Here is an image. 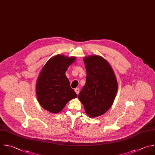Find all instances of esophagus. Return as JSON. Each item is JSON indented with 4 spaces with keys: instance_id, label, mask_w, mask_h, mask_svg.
<instances>
[{
    "instance_id": "obj_1",
    "label": "esophagus",
    "mask_w": 155,
    "mask_h": 155,
    "mask_svg": "<svg viewBox=\"0 0 155 155\" xmlns=\"http://www.w3.org/2000/svg\"><path fill=\"white\" fill-rule=\"evenodd\" d=\"M74 91H75V92H76V93L77 94H78L79 93V88H75V89H74Z\"/></svg>"
}]
</instances>
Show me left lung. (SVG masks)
Listing matches in <instances>:
<instances>
[{
  "label": "left lung",
  "instance_id": "left-lung-1",
  "mask_svg": "<svg viewBox=\"0 0 155 155\" xmlns=\"http://www.w3.org/2000/svg\"><path fill=\"white\" fill-rule=\"evenodd\" d=\"M84 62L86 82L78 97L87 114L96 117L111 107L116 96L117 82L111 67L102 57L89 56L84 58Z\"/></svg>",
  "mask_w": 155,
  "mask_h": 155
}]
</instances>
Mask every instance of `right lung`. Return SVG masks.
I'll list each match as a JSON object with an SVG mask.
<instances>
[{"instance_id":"add662e5","label":"right lung","mask_w":155,"mask_h":155,"mask_svg":"<svg viewBox=\"0 0 155 155\" xmlns=\"http://www.w3.org/2000/svg\"><path fill=\"white\" fill-rule=\"evenodd\" d=\"M76 58L58 54L50 59L42 68L36 82L37 99L43 108L58 113L67 102L77 97L65 76Z\"/></svg>"}]
</instances>
